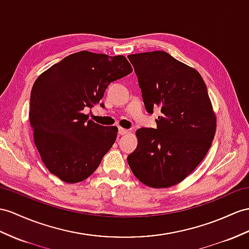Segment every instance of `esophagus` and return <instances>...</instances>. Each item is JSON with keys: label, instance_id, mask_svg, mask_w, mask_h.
I'll use <instances>...</instances> for the list:
<instances>
[{"label": "esophagus", "instance_id": "1", "mask_svg": "<svg viewBox=\"0 0 249 249\" xmlns=\"http://www.w3.org/2000/svg\"><path fill=\"white\" fill-rule=\"evenodd\" d=\"M126 133H129V130L124 129V128H119L118 129V134L119 135H124V134H126Z\"/></svg>", "mask_w": 249, "mask_h": 249}]
</instances>
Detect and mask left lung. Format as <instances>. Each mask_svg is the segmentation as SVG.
<instances>
[{"label": "left lung", "instance_id": "1", "mask_svg": "<svg viewBox=\"0 0 249 249\" xmlns=\"http://www.w3.org/2000/svg\"><path fill=\"white\" fill-rule=\"evenodd\" d=\"M145 110L156 129L136 131L138 143L128 156L133 174L152 188L180 183L198 166L211 147L216 119L202 76L195 69L156 51L129 54Z\"/></svg>", "mask_w": 249, "mask_h": 249}]
</instances>
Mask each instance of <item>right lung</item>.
<instances>
[{"instance_id":"1","label":"right lung","mask_w":249,"mask_h":249,"mask_svg":"<svg viewBox=\"0 0 249 249\" xmlns=\"http://www.w3.org/2000/svg\"><path fill=\"white\" fill-rule=\"evenodd\" d=\"M124 56L79 52L53 64L35 81L29 121L41 160L65 183L92 175L116 141L117 126L89 120L83 112L100 102L108 84L132 72Z\"/></svg>"}]
</instances>
